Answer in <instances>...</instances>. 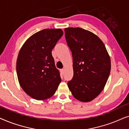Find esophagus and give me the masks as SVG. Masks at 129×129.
<instances>
[{
	"label": "esophagus",
	"instance_id": "esophagus-1",
	"mask_svg": "<svg viewBox=\"0 0 129 129\" xmlns=\"http://www.w3.org/2000/svg\"><path fill=\"white\" fill-rule=\"evenodd\" d=\"M61 72L62 74H64V72H65V70L64 69H61Z\"/></svg>",
	"mask_w": 129,
	"mask_h": 129
}]
</instances>
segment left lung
I'll return each instance as SVG.
<instances>
[{
    "label": "left lung",
    "instance_id": "8db88e82",
    "mask_svg": "<svg viewBox=\"0 0 129 129\" xmlns=\"http://www.w3.org/2000/svg\"><path fill=\"white\" fill-rule=\"evenodd\" d=\"M73 59V78L68 86L75 99L89 102L105 87L111 70L110 58L103 41L81 27L65 28Z\"/></svg>",
    "mask_w": 129,
    "mask_h": 129
}]
</instances>
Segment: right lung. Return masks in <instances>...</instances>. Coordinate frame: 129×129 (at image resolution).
<instances>
[{"label": "right lung", "mask_w": 129, "mask_h": 129, "mask_svg": "<svg viewBox=\"0 0 129 129\" xmlns=\"http://www.w3.org/2000/svg\"><path fill=\"white\" fill-rule=\"evenodd\" d=\"M63 35L61 29H45L24 43L16 61L19 82L23 90L37 100L52 97L61 82L52 50Z\"/></svg>", "instance_id": "1"}]
</instances>
